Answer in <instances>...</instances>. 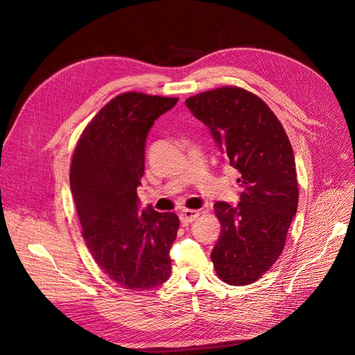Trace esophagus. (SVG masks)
Here are the masks:
<instances>
[{
  "label": "esophagus",
  "mask_w": 355,
  "mask_h": 355,
  "mask_svg": "<svg viewBox=\"0 0 355 355\" xmlns=\"http://www.w3.org/2000/svg\"><path fill=\"white\" fill-rule=\"evenodd\" d=\"M198 214L200 213L197 210H187V209H185L180 213V218H181L182 223H187V225H189V223H193L198 217Z\"/></svg>",
  "instance_id": "obj_1"
}]
</instances>
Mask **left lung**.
Returning a JSON list of instances; mask_svg holds the SVG:
<instances>
[{"mask_svg": "<svg viewBox=\"0 0 355 355\" xmlns=\"http://www.w3.org/2000/svg\"><path fill=\"white\" fill-rule=\"evenodd\" d=\"M185 105L210 129L221 154L240 173V202L217 201L221 232L211 252L229 285H249L281 256L297 209L295 157L284 126L253 93L233 86L198 93Z\"/></svg>", "mask_w": 355, "mask_h": 355, "instance_id": "obj_1", "label": "left lung"}]
</instances>
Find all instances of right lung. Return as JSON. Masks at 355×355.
Here are the masks:
<instances>
[{"label":"right lung","mask_w":355,"mask_h":355,"mask_svg":"<svg viewBox=\"0 0 355 355\" xmlns=\"http://www.w3.org/2000/svg\"><path fill=\"white\" fill-rule=\"evenodd\" d=\"M177 98L128 92L106 103L74 149L70 189L83 239L99 268L121 288L148 291L171 275L175 213L139 211L149 129Z\"/></svg>","instance_id":"right-lung-1"}]
</instances>
